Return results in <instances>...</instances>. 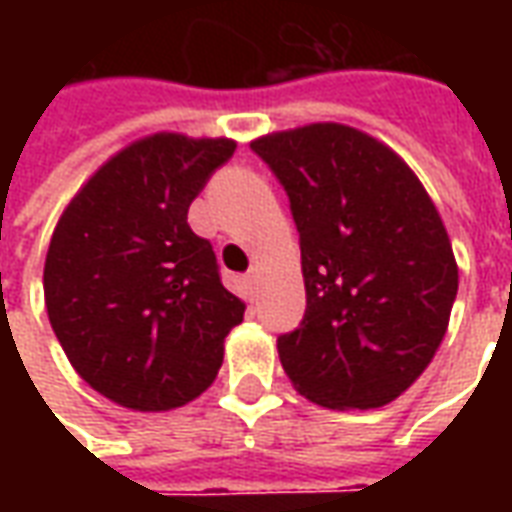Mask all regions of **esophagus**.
Masks as SVG:
<instances>
[{
    "instance_id": "1",
    "label": "esophagus",
    "mask_w": 512,
    "mask_h": 512,
    "mask_svg": "<svg viewBox=\"0 0 512 512\" xmlns=\"http://www.w3.org/2000/svg\"><path fill=\"white\" fill-rule=\"evenodd\" d=\"M246 282H249V285H255V282H257V266H252L249 271H246Z\"/></svg>"
}]
</instances>
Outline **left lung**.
<instances>
[{"instance_id":"8db88e82","label":"left lung","mask_w":512,"mask_h":512,"mask_svg":"<svg viewBox=\"0 0 512 512\" xmlns=\"http://www.w3.org/2000/svg\"><path fill=\"white\" fill-rule=\"evenodd\" d=\"M290 200L307 310L279 362L329 408H378L430 365L458 266L436 205L406 161L337 123L252 142Z\"/></svg>"}]
</instances>
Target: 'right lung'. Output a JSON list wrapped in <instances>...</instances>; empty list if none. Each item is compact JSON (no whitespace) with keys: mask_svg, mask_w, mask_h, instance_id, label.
I'll return each mask as SVG.
<instances>
[{"mask_svg":"<svg viewBox=\"0 0 512 512\" xmlns=\"http://www.w3.org/2000/svg\"><path fill=\"white\" fill-rule=\"evenodd\" d=\"M233 153L230 139H139L87 180L51 235V329L76 373L120 406L169 411L202 395L244 321L211 241L189 227L191 200Z\"/></svg>","mask_w":512,"mask_h":512,"instance_id":"obj_1","label":"right lung"}]
</instances>
